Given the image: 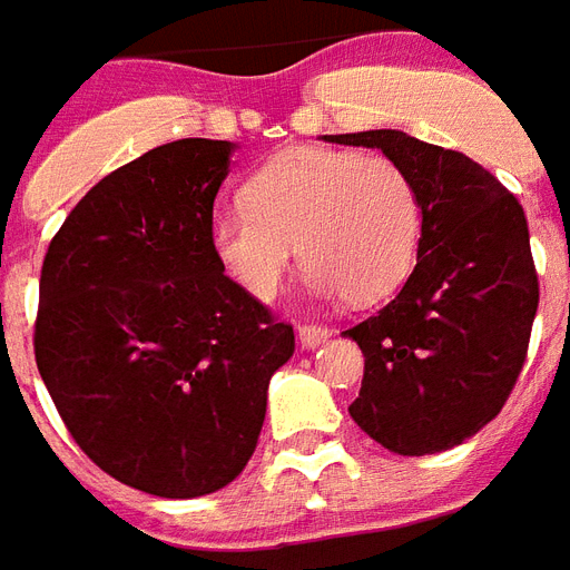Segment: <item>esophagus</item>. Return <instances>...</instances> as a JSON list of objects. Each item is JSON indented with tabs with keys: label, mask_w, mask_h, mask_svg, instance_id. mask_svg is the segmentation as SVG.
Segmentation results:
<instances>
[{
	"label": "esophagus",
	"mask_w": 570,
	"mask_h": 570,
	"mask_svg": "<svg viewBox=\"0 0 570 570\" xmlns=\"http://www.w3.org/2000/svg\"><path fill=\"white\" fill-rule=\"evenodd\" d=\"M297 338H299V344H303V347L306 350H314V347H321L323 341L330 338V330H326V326H299L297 330Z\"/></svg>",
	"instance_id": "34e87169"
}]
</instances>
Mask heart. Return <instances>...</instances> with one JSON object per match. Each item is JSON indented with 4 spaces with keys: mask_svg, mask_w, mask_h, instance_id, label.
I'll list each match as a JSON object with an SVG mask.
<instances>
[{
    "mask_svg": "<svg viewBox=\"0 0 570 570\" xmlns=\"http://www.w3.org/2000/svg\"><path fill=\"white\" fill-rule=\"evenodd\" d=\"M421 238V203L385 156L294 147L249 179L247 203L212 217V247L256 299L282 291L297 258L314 297L376 303L406 279Z\"/></svg>",
    "mask_w": 570,
    "mask_h": 570,
    "instance_id": "1",
    "label": "heart"
}]
</instances>
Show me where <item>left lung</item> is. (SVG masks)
<instances>
[{
    "instance_id": "1",
    "label": "left lung",
    "mask_w": 570,
    "mask_h": 570,
    "mask_svg": "<svg viewBox=\"0 0 570 570\" xmlns=\"http://www.w3.org/2000/svg\"><path fill=\"white\" fill-rule=\"evenodd\" d=\"M326 140L382 149L421 203L412 276L344 332L364 353L350 417L397 456L456 448L498 417L527 358L539 276L521 203L468 156L406 131Z\"/></svg>"
}]
</instances>
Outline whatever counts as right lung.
<instances>
[{
    "label": "right lung",
    "mask_w": 570,
    "mask_h": 570,
    "mask_svg": "<svg viewBox=\"0 0 570 570\" xmlns=\"http://www.w3.org/2000/svg\"><path fill=\"white\" fill-rule=\"evenodd\" d=\"M235 149L185 138L114 170L40 271L35 358L55 409L105 473L156 498H203L247 468L294 356V330L212 247Z\"/></svg>",
    "instance_id": "add662e5"
}]
</instances>
